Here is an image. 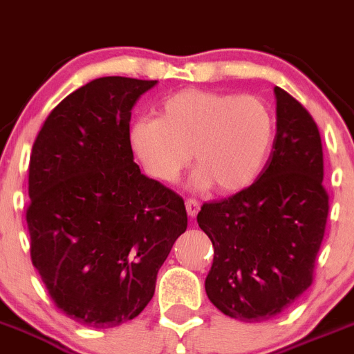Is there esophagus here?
Returning a JSON list of instances; mask_svg holds the SVG:
<instances>
[{
  "instance_id": "34e87169",
  "label": "esophagus",
  "mask_w": 354,
  "mask_h": 354,
  "mask_svg": "<svg viewBox=\"0 0 354 354\" xmlns=\"http://www.w3.org/2000/svg\"><path fill=\"white\" fill-rule=\"evenodd\" d=\"M185 206H187V213L190 218H196L197 213H199V209H201V203L196 199H188L187 203H185Z\"/></svg>"
}]
</instances>
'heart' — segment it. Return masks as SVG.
Here are the masks:
<instances>
[{
	"label": "heart",
	"instance_id": "1",
	"mask_svg": "<svg viewBox=\"0 0 354 354\" xmlns=\"http://www.w3.org/2000/svg\"><path fill=\"white\" fill-rule=\"evenodd\" d=\"M272 111L255 95L187 88L160 104L158 118H138L129 141L153 180L173 183L194 158V187L232 194L263 171L274 143Z\"/></svg>",
	"mask_w": 354,
	"mask_h": 354
}]
</instances>
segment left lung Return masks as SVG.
<instances>
[{"mask_svg":"<svg viewBox=\"0 0 354 354\" xmlns=\"http://www.w3.org/2000/svg\"><path fill=\"white\" fill-rule=\"evenodd\" d=\"M274 94L276 138L260 176L197 214L214 248L207 297L246 323L274 318L313 285L330 207L318 125L288 92Z\"/></svg>","mask_w":354,"mask_h":354,"instance_id":"left-lung-1","label":"left lung"}]
</instances>
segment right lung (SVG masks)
<instances>
[{
    "label": "right lung",
    "mask_w": 354,
    "mask_h": 354,
    "mask_svg": "<svg viewBox=\"0 0 354 354\" xmlns=\"http://www.w3.org/2000/svg\"><path fill=\"white\" fill-rule=\"evenodd\" d=\"M155 84L95 78L59 102L32 145V266L55 306L94 328L143 311L187 230L183 199L141 173L129 141L132 106Z\"/></svg>",
    "instance_id": "add662e5"
}]
</instances>
